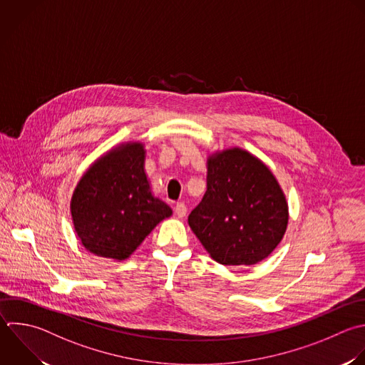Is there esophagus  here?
Here are the masks:
<instances>
[{"mask_svg": "<svg viewBox=\"0 0 365 365\" xmlns=\"http://www.w3.org/2000/svg\"><path fill=\"white\" fill-rule=\"evenodd\" d=\"M175 212H177V215L178 217H185V214H187V205L184 204V202H177V205H175Z\"/></svg>", "mask_w": 365, "mask_h": 365, "instance_id": "esophagus-1", "label": "esophagus"}]
</instances>
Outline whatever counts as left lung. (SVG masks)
<instances>
[{
	"label": "left lung",
	"instance_id": "left-lung-1",
	"mask_svg": "<svg viewBox=\"0 0 365 365\" xmlns=\"http://www.w3.org/2000/svg\"><path fill=\"white\" fill-rule=\"evenodd\" d=\"M188 224L217 262L252 265L282 240L288 205L267 165L232 148L208 158L207 191Z\"/></svg>",
	"mask_w": 365,
	"mask_h": 365
}]
</instances>
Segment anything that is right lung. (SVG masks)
Listing matches in <instances>:
<instances>
[{
  "label": "right lung",
  "instance_id": "1",
  "mask_svg": "<svg viewBox=\"0 0 365 365\" xmlns=\"http://www.w3.org/2000/svg\"><path fill=\"white\" fill-rule=\"evenodd\" d=\"M143 144H123L98 160L78 182L71 215L83 245L93 254L125 259L154 227L173 214L151 194Z\"/></svg>",
  "mask_w": 365,
  "mask_h": 365
}]
</instances>
